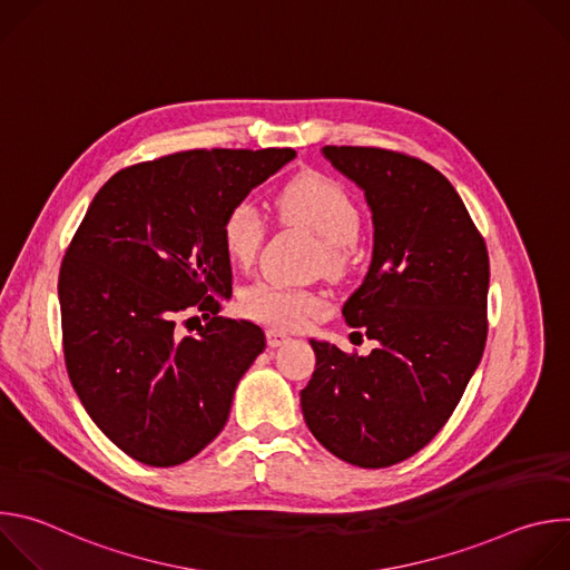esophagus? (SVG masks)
Returning <instances> with one entry per match:
<instances>
[{
    "mask_svg": "<svg viewBox=\"0 0 570 570\" xmlns=\"http://www.w3.org/2000/svg\"><path fill=\"white\" fill-rule=\"evenodd\" d=\"M266 341H268V347H282V345H286L291 341V336L279 332V330H268L266 332Z\"/></svg>",
    "mask_w": 570,
    "mask_h": 570,
    "instance_id": "obj_1",
    "label": "esophagus"
}]
</instances>
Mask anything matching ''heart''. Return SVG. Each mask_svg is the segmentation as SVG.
Segmentation results:
<instances>
[{"label": "heart", "mask_w": 570, "mask_h": 570, "mask_svg": "<svg viewBox=\"0 0 570 570\" xmlns=\"http://www.w3.org/2000/svg\"><path fill=\"white\" fill-rule=\"evenodd\" d=\"M277 214L288 223H299L322 238L320 262L330 275H343L352 264V243L361 232V209L347 189L330 176L315 171L299 174L282 187L275 198ZM266 223L259 209L234 203L220 220V240L227 257L248 266L264 243ZM240 313L279 330H295L308 317L322 313V299L306 288H291L279 282L259 279L238 293Z\"/></svg>", "instance_id": "heart-1"}]
</instances>
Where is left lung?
<instances>
[{"label":"left lung","mask_w":570,"mask_h":570,"mask_svg":"<svg viewBox=\"0 0 570 570\" xmlns=\"http://www.w3.org/2000/svg\"><path fill=\"white\" fill-rule=\"evenodd\" d=\"M367 198L374 253L343 306L370 356L311 341L299 392L315 440L383 469L422 451L449 422L487 343L490 255L453 185L424 159L376 146H324Z\"/></svg>","instance_id":"1"}]
</instances>
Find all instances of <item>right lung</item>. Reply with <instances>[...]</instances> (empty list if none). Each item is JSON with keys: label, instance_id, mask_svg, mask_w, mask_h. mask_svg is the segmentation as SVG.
Listing matches in <instances>:
<instances>
[{"label": "right lung", "instance_id": "obj_1", "mask_svg": "<svg viewBox=\"0 0 570 570\" xmlns=\"http://www.w3.org/2000/svg\"><path fill=\"white\" fill-rule=\"evenodd\" d=\"M293 157L194 148L139 161L99 189L73 232L58 275L65 367L132 460L176 466L223 431L266 336L218 315L232 293L220 220ZM196 312L208 322L191 335Z\"/></svg>", "mask_w": 570, "mask_h": 570}]
</instances>
